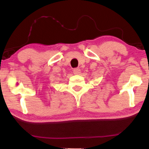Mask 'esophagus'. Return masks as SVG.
<instances>
[{
  "label": "esophagus",
  "instance_id": "1",
  "mask_svg": "<svg viewBox=\"0 0 149 149\" xmlns=\"http://www.w3.org/2000/svg\"><path fill=\"white\" fill-rule=\"evenodd\" d=\"M80 71H81L80 69L76 68H74V70H73V72H74V74H79V73H80Z\"/></svg>",
  "mask_w": 149,
  "mask_h": 149
}]
</instances>
